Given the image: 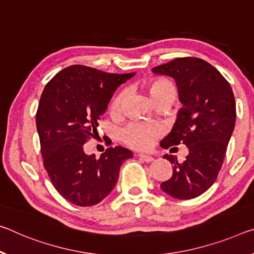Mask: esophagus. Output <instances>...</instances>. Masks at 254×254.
Segmentation results:
<instances>
[{"label":"esophagus","mask_w":254,"mask_h":254,"mask_svg":"<svg viewBox=\"0 0 254 254\" xmlns=\"http://www.w3.org/2000/svg\"><path fill=\"white\" fill-rule=\"evenodd\" d=\"M138 157H139L140 159L143 160V162H146V163H150V162H152V160H154V158H152L151 156L146 155V154H139Z\"/></svg>","instance_id":"obj_1"}]
</instances>
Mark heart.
Masks as SVG:
<instances>
[{
  "label": "heart",
  "mask_w": 254,
  "mask_h": 254,
  "mask_svg": "<svg viewBox=\"0 0 254 254\" xmlns=\"http://www.w3.org/2000/svg\"><path fill=\"white\" fill-rule=\"evenodd\" d=\"M147 87L154 103L164 98H171L173 100L176 98L175 86L167 79H152L148 82ZM124 98H126V90L119 92L113 98L111 103L112 115L120 114ZM162 127L157 126V124L132 122L121 131V138L131 148L148 149L155 143L158 136L162 134Z\"/></svg>",
  "instance_id": "heart-1"
}]
</instances>
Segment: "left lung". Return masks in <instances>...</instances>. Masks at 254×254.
Listing matches in <instances>:
<instances>
[{"instance_id":"1","label":"left lung","mask_w":254,"mask_h":254,"mask_svg":"<svg viewBox=\"0 0 254 254\" xmlns=\"http://www.w3.org/2000/svg\"><path fill=\"white\" fill-rule=\"evenodd\" d=\"M151 71L175 80L183 104L160 146L184 143L189 149L183 163L173 155L164 156L173 164V176L160 188L173 198H196L214 184L223 165L235 127L234 94L220 72L198 58L175 59Z\"/></svg>"}]
</instances>
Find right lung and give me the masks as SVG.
Segmentation results:
<instances>
[{"label": "right lung", "mask_w": 254, "mask_h": 254, "mask_svg": "<svg viewBox=\"0 0 254 254\" xmlns=\"http://www.w3.org/2000/svg\"><path fill=\"white\" fill-rule=\"evenodd\" d=\"M135 73H107L71 65L52 78L36 113L44 167L64 199L80 207L99 203L119 179L120 167L132 151L107 148L99 158L84 152V142L98 133V121L114 91Z\"/></svg>", "instance_id": "right-lung-1"}]
</instances>
